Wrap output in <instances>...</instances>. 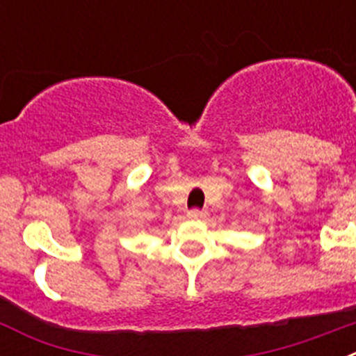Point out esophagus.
Wrapping results in <instances>:
<instances>
[{"mask_svg":"<svg viewBox=\"0 0 356 356\" xmlns=\"http://www.w3.org/2000/svg\"><path fill=\"white\" fill-rule=\"evenodd\" d=\"M187 216L191 217V219H205V217H207V212H205V210L193 209V210H188Z\"/></svg>","mask_w":356,"mask_h":356,"instance_id":"34e87169","label":"esophagus"}]
</instances>
